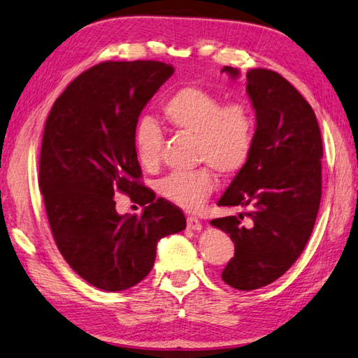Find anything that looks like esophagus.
Listing matches in <instances>:
<instances>
[{"instance_id":"esophagus-1","label":"esophagus","mask_w":358,"mask_h":358,"mask_svg":"<svg viewBox=\"0 0 358 358\" xmlns=\"http://www.w3.org/2000/svg\"><path fill=\"white\" fill-rule=\"evenodd\" d=\"M187 229L189 230H194V232H199V230H202V222L197 220V217L194 216H189L187 217Z\"/></svg>"}]
</instances>
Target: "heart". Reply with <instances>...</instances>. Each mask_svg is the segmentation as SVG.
<instances>
[{
	"label": "heart",
	"mask_w": 358,
	"mask_h": 358,
	"mask_svg": "<svg viewBox=\"0 0 358 358\" xmlns=\"http://www.w3.org/2000/svg\"><path fill=\"white\" fill-rule=\"evenodd\" d=\"M162 115L175 131L196 137L192 172H173L159 181L157 191L183 210L201 208L216 186L213 171L224 178L246 166L254 147L256 118L241 102L224 104L208 90L186 85L169 96ZM162 132L155 121L143 120L136 131V153L143 169L155 171L161 162Z\"/></svg>",
	"instance_id": "obj_1"
}]
</instances>
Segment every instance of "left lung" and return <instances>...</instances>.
I'll list each match as a JSON object with an SVG mask.
<instances>
[{
  "mask_svg": "<svg viewBox=\"0 0 358 358\" xmlns=\"http://www.w3.org/2000/svg\"><path fill=\"white\" fill-rule=\"evenodd\" d=\"M221 72L240 77L230 66ZM246 93L256 112L254 147L217 201L245 211L210 222L234 241L222 281L238 290L271 284L294 265L311 237L322 194V137L311 106L268 69L246 72ZM245 215L248 224L241 222Z\"/></svg>",
  "mask_w": 358,
  "mask_h": 358,
  "instance_id": "8db88e82",
  "label": "left lung"
}]
</instances>
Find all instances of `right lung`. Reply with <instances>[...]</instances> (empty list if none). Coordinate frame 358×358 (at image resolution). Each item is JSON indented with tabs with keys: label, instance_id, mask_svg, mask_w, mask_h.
Wrapping results in <instances>:
<instances>
[{
	"label": "right lung",
	"instance_id": "add662e5",
	"mask_svg": "<svg viewBox=\"0 0 358 358\" xmlns=\"http://www.w3.org/2000/svg\"><path fill=\"white\" fill-rule=\"evenodd\" d=\"M173 71L142 59L96 64L68 85L45 121L39 187L52 235L71 268L107 292L141 282L157 241L186 227L183 211L141 185L136 153L138 117ZM117 190L144 205L141 217L116 213Z\"/></svg>",
	"mask_w": 358,
	"mask_h": 358
}]
</instances>
